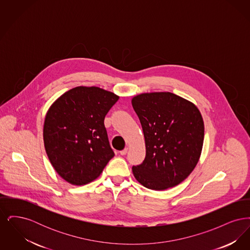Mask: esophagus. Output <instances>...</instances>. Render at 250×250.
Wrapping results in <instances>:
<instances>
[{
    "mask_svg": "<svg viewBox=\"0 0 250 250\" xmlns=\"http://www.w3.org/2000/svg\"><path fill=\"white\" fill-rule=\"evenodd\" d=\"M127 152H128V148H125L124 150H122V151H120V155H125L127 154Z\"/></svg>",
    "mask_w": 250,
    "mask_h": 250,
    "instance_id": "1",
    "label": "esophagus"
}]
</instances>
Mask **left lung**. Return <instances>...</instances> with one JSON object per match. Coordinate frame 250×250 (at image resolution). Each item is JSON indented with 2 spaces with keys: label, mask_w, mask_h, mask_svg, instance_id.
Returning a JSON list of instances; mask_svg holds the SVG:
<instances>
[{
  "label": "left lung",
  "mask_w": 250,
  "mask_h": 250,
  "mask_svg": "<svg viewBox=\"0 0 250 250\" xmlns=\"http://www.w3.org/2000/svg\"><path fill=\"white\" fill-rule=\"evenodd\" d=\"M142 124L146 155L132 171L143 187L154 190L173 188L187 178L202 153L204 125L198 107L168 92L132 98Z\"/></svg>",
  "instance_id": "obj_1"
}]
</instances>
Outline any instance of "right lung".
<instances>
[{
    "instance_id": "obj_1",
    "label": "right lung",
    "mask_w": 250,
    "mask_h": 250,
    "mask_svg": "<svg viewBox=\"0 0 250 250\" xmlns=\"http://www.w3.org/2000/svg\"><path fill=\"white\" fill-rule=\"evenodd\" d=\"M118 99L101 88L79 86L49 107L43 130L45 149L66 182L83 186L94 181L114 156L104 119Z\"/></svg>"
}]
</instances>
